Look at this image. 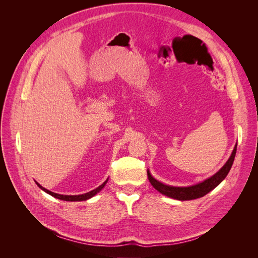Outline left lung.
Instances as JSON below:
<instances>
[{"label":"left lung","mask_w":258,"mask_h":258,"mask_svg":"<svg viewBox=\"0 0 258 258\" xmlns=\"http://www.w3.org/2000/svg\"><path fill=\"white\" fill-rule=\"evenodd\" d=\"M237 152V145L235 146L232 151V154L229 157L228 161L225 163V166L218 171L217 173H215L213 176H211L210 178L206 179L202 183H199L197 185L189 186V187H173V186H169L165 185L160 182H158L157 179H155L150 171H147V176L148 179H150L151 184L155 189H157L159 192L166 195V196L173 198L176 200H192V199H197L200 197H204L205 195L210 192L212 189H214L215 187L220 184L223 179L227 176L229 170L231 169V166L233 163V160H235V156Z\"/></svg>","instance_id":"1"}]
</instances>
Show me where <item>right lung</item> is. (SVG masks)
Segmentation results:
<instances>
[{"instance_id":"right-lung-1","label":"right lung","mask_w":258,"mask_h":258,"mask_svg":"<svg viewBox=\"0 0 258 258\" xmlns=\"http://www.w3.org/2000/svg\"><path fill=\"white\" fill-rule=\"evenodd\" d=\"M106 182H107V179H106V181H105L102 185H100L99 187H97L96 189H93V190H91V191H89V192H86V194H84V195H74V196H69V195H59V194H56V192H52V191H50V190H48V189L44 188V187L41 186L38 183H36V184H37L38 187H40L41 189H43L44 191H46L47 194L51 195L52 197L58 198V199H60V200H64V201H84V200H87V199H89V198L95 196V195H96L97 192H99L101 189L103 188L104 185L106 184Z\"/></svg>"}]
</instances>
